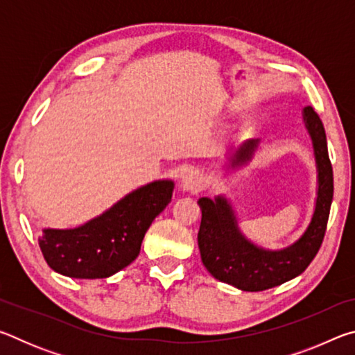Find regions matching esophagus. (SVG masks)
Listing matches in <instances>:
<instances>
[{
  "instance_id": "esophagus-1",
  "label": "esophagus",
  "mask_w": 355,
  "mask_h": 355,
  "mask_svg": "<svg viewBox=\"0 0 355 355\" xmlns=\"http://www.w3.org/2000/svg\"><path fill=\"white\" fill-rule=\"evenodd\" d=\"M203 184H205V178H203V175L199 171L188 172L182 180V188L184 191L199 192L203 189Z\"/></svg>"
}]
</instances>
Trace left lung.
<instances>
[{"instance_id":"obj_1","label":"left lung","mask_w":355,"mask_h":355,"mask_svg":"<svg viewBox=\"0 0 355 355\" xmlns=\"http://www.w3.org/2000/svg\"><path fill=\"white\" fill-rule=\"evenodd\" d=\"M305 127L313 141L318 164L316 208L307 232L299 241L284 250H264L245 239L238 230L236 219L224 197L199 199L202 208L200 230L197 235L202 261L214 279L243 291H264L297 277L307 269L320 250L326 235L334 197V172L329 159L326 131L311 106L304 110ZM257 141L243 144L235 163L250 158Z\"/></svg>"}]
</instances>
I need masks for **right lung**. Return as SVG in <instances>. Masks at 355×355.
<instances>
[{
    "instance_id": "right-lung-1",
    "label": "right lung",
    "mask_w": 355,
    "mask_h": 355,
    "mask_svg": "<svg viewBox=\"0 0 355 355\" xmlns=\"http://www.w3.org/2000/svg\"><path fill=\"white\" fill-rule=\"evenodd\" d=\"M169 180L148 183L125 196L98 218L78 228H46L39 245L53 271L75 279H106L139 255L153 219L172 200Z\"/></svg>"
}]
</instances>
